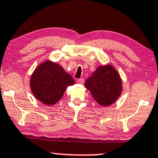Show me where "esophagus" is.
Wrapping results in <instances>:
<instances>
[{"label": "esophagus", "instance_id": "34e87169", "mask_svg": "<svg viewBox=\"0 0 158 158\" xmlns=\"http://www.w3.org/2000/svg\"><path fill=\"white\" fill-rule=\"evenodd\" d=\"M77 82L79 83V84H84L85 82V79H83V78H81V79H77Z\"/></svg>", "mask_w": 158, "mask_h": 158}]
</instances>
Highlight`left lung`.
Wrapping results in <instances>:
<instances>
[{
    "label": "left lung",
    "mask_w": 158,
    "mask_h": 158,
    "mask_svg": "<svg viewBox=\"0 0 158 158\" xmlns=\"http://www.w3.org/2000/svg\"><path fill=\"white\" fill-rule=\"evenodd\" d=\"M97 103L103 106L114 103L122 92V80L118 72L110 64L99 66L85 82Z\"/></svg>",
    "instance_id": "obj_1"
}]
</instances>
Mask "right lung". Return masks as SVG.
I'll return each mask as SVG.
<instances>
[{
  "mask_svg": "<svg viewBox=\"0 0 158 158\" xmlns=\"http://www.w3.org/2000/svg\"><path fill=\"white\" fill-rule=\"evenodd\" d=\"M75 81L61 66L50 60L37 67L30 79L31 91L36 98L45 105L52 106L59 101L67 86Z\"/></svg>",
  "mask_w": 158,
  "mask_h": 158,
  "instance_id": "obj_1",
  "label": "right lung"
}]
</instances>
